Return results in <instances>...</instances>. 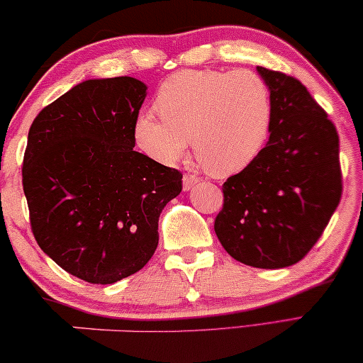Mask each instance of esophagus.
<instances>
[{"label": "esophagus", "mask_w": 363, "mask_h": 363, "mask_svg": "<svg viewBox=\"0 0 363 363\" xmlns=\"http://www.w3.org/2000/svg\"><path fill=\"white\" fill-rule=\"evenodd\" d=\"M199 182V177L194 174H184L182 177V187L184 191H191V189Z\"/></svg>", "instance_id": "obj_1"}]
</instances>
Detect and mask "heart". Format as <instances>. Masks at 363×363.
Instances as JSON below:
<instances>
[{"label":"heart","mask_w":363,"mask_h":363,"mask_svg":"<svg viewBox=\"0 0 363 363\" xmlns=\"http://www.w3.org/2000/svg\"><path fill=\"white\" fill-rule=\"evenodd\" d=\"M160 118L143 113L135 140L145 153L171 164L192 140L197 161L213 176H231L261 153L272 127L267 81L250 69H184L160 86Z\"/></svg>","instance_id":"b5f03b06"}]
</instances>
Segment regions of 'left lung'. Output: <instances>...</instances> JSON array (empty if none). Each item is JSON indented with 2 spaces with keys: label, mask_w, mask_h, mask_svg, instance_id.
I'll return each instance as SVG.
<instances>
[{
  "label": "left lung",
  "mask_w": 363,
  "mask_h": 363,
  "mask_svg": "<svg viewBox=\"0 0 363 363\" xmlns=\"http://www.w3.org/2000/svg\"><path fill=\"white\" fill-rule=\"evenodd\" d=\"M272 94L266 147L221 187V246L257 269L294 266L316 245L342 196L339 135L305 84L257 67Z\"/></svg>",
  "instance_id": "left-lung-1"
}]
</instances>
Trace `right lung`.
I'll return each instance as SVG.
<instances>
[{
  "instance_id": "obj_1",
  "label": "right lung",
  "mask_w": 363,
  "mask_h": 363,
  "mask_svg": "<svg viewBox=\"0 0 363 363\" xmlns=\"http://www.w3.org/2000/svg\"><path fill=\"white\" fill-rule=\"evenodd\" d=\"M147 86L130 77L83 81L43 107L27 137L23 187L30 230L58 266L89 284L145 267L182 172L135 151Z\"/></svg>"
}]
</instances>
